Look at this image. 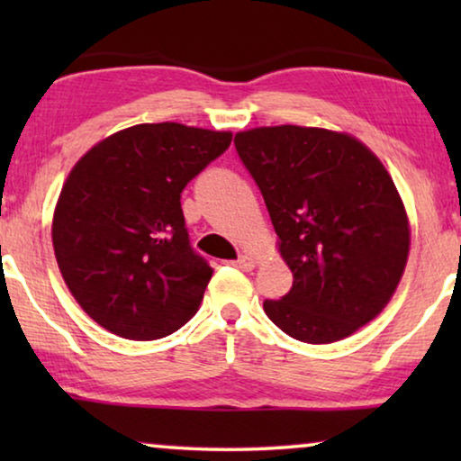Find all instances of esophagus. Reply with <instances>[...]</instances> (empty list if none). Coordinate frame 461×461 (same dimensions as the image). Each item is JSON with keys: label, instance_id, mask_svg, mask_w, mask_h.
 I'll use <instances>...</instances> for the list:
<instances>
[{"label": "esophagus", "instance_id": "34e87169", "mask_svg": "<svg viewBox=\"0 0 461 461\" xmlns=\"http://www.w3.org/2000/svg\"><path fill=\"white\" fill-rule=\"evenodd\" d=\"M235 264L237 268H241V270H251V268H256V264H258V260L254 256H249V254H243V256H239V260L237 262H232Z\"/></svg>", "mask_w": 461, "mask_h": 461}]
</instances>
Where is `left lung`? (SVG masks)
<instances>
[{
  "label": "left lung",
  "mask_w": 461,
  "mask_h": 461,
  "mask_svg": "<svg viewBox=\"0 0 461 461\" xmlns=\"http://www.w3.org/2000/svg\"><path fill=\"white\" fill-rule=\"evenodd\" d=\"M294 285L264 302L300 342L331 344L380 314L405 273L411 230L393 176L346 131L264 125L235 134Z\"/></svg>",
  "instance_id": "obj_1"
}]
</instances>
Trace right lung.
Returning <instances> with one entry per match:
<instances>
[{"label": "right lung", "mask_w": 461, "mask_h": 461, "mask_svg": "<svg viewBox=\"0 0 461 461\" xmlns=\"http://www.w3.org/2000/svg\"><path fill=\"white\" fill-rule=\"evenodd\" d=\"M230 131L138 123L94 144L68 172L52 245L87 317L125 339H159L199 311L213 268L188 243L180 193Z\"/></svg>", "instance_id": "1"}]
</instances>
